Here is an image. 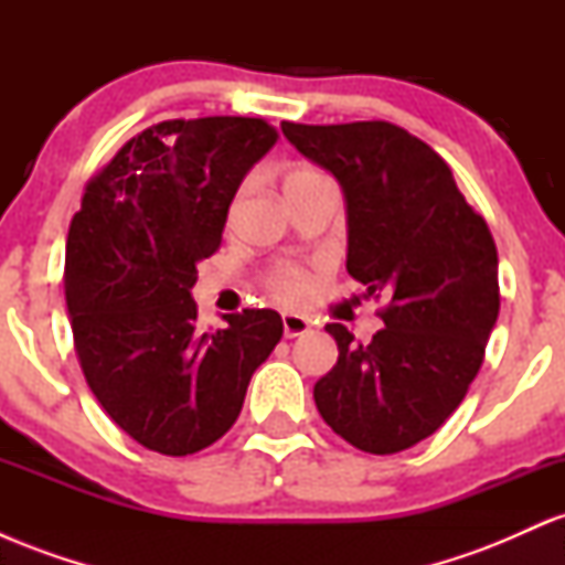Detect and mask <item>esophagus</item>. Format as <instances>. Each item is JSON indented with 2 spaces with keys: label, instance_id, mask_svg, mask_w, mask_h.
Instances as JSON below:
<instances>
[{
  "label": "esophagus",
  "instance_id": "1",
  "mask_svg": "<svg viewBox=\"0 0 565 565\" xmlns=\"http://www.w3.org/2000/svg\"><path fill=\"white\" fill-rule=\"evenodd\" d=\"M281 323H284V337H300V334H308L310 332V321L302 319V316L297 313H284L281 316Z\"/></svg>",
  "mask_w": 565,
  "mask_h": 565
}]
</instances>
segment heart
<instances>
[{
    "label": "heart",
    "mask_w": 565,
    "mask_h": 565,
    "mask_svg": "<svg viewBox=\"0 0 565 565\" xmlns=\"http://www.w3.org/2000/svg\"><path fill=\"white\" fill-rule=\"evenodd\" d=\"M327 180V174L319 170H310V167H295L284 180V188L291 191V188H302L310 183H321ZM265 289L270 291V297L284 305H300L302 300L310 297V276L305 274L297 265H276L274 270H268L265 276Z\"/></svg>",
    "instance_id": "1"
}]
</instances>
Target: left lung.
<instances>
[{
    "mask_svg": "<svg viewBox=\"0 0 565 565\" xmlns=\"http://www.w3.org/2000/svg\"><path fill=\"white\" fill-rule=\"evenodd\" d=\"M281 129L340 180L348 274L366 297H387L385 327L366 345L327 323L340 355L316 382V406L355 449L404 451L451 417L483 364L499 316L494 236L449 164L404 127L377 119Z\"/></svg>",
    "mask_w": 565,
    "mask_h": 565,
    "instance_id": "1",
    "label": "left lung"
}]
</instances>
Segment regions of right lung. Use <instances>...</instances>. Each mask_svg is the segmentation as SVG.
Masks as SVG:
<instances>
[{
	"mask_svg": "<svg viewBox=\"0 0 565 565\" xmlns=\"http://www.w3.org/2000/svg\"><path fill=\"white\" fill-rule=\"evenodd\" d=\"M249 116L142 129L84 188L66 242V305L89 391L129 438L185 457L231 430L252 374L284 334L246 308L201 332L196 263L223 244L244 174L276 142Z\"/></svg>",
	"mask_w": 565,
	"mask_h": 565,
	"instance_id": "right-lung-1",
	"label": "right lung"
}]
</instances>
